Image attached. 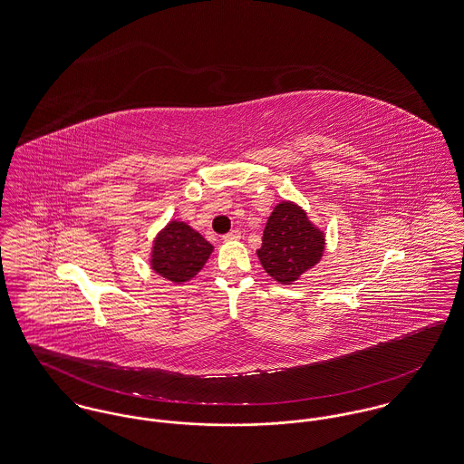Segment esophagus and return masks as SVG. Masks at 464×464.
<instances>
[{
  "instance_id": "1",
  "label": "esophagus",
  "mask_w": 464,
  "mask_h": 464,
  "mask_svg": "<svg viewBox=\"0 0 464 464\" xmlns=\"http://www.w3.org/2000/svg\"><path fill=\"white\" fill-rule=\"evenodd\" d=\"M240 238H242V233L238 229H233V231H229L227 235L222 237L224 242H233V240H240Z\"/></svg>"
}]
</instances>
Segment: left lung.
I'll return each instance as SVG.
<instances>
[{"label":"left lung","mask_w":464,"mask_h":464,"mask_svg":"<svg viewBox=\"0 0 464 464\" xmlns=\"http://www.w3.org/2000/svg\"><path fill=\"white\" fill-rule=\"evenodd\" d=\"M326 246V235L293 201H280L263 231L257 257L273 280L289 285L314 268Z\"/></svg>","instance_id":"left-lung-1"}]
</instances>
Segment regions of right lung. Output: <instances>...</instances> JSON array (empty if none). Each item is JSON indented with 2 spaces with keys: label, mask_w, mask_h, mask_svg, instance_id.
Instances as JSON below:
<instances>
[{
  "label": "right lung",
  "mask_w": 464,
  "mask_h": 464,
  "mask_svg": "<svg viewBox=\"0 0 464 464\" xmlns=\"http://www.w3.org/2000/svg\"><path fill=\"white\" fill-rule=\"evenodd\" d=\"M214 246L182 220H169L154 238L150 268L173 284L189 282L205 266Z\"/></svg>",
  "instance_id": "obj_1"
}]
</instances>
